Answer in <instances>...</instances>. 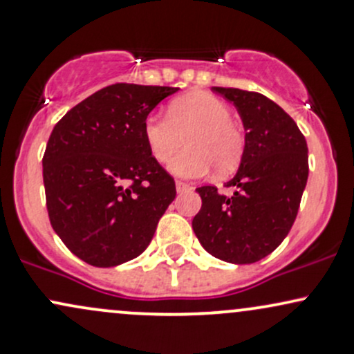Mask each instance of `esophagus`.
Wrapping results in <instances>:
<instances>
[{"label":"esophagus","instance_id":"1","mask_svg":"<svg viewBox=\"0 0 354 354\" xmlns=\"http://www.w3.org/2000/svg\"><path fill=\"white\" fill-rule=\"evenodd\" d=\"M176 187H177V192H184V191H189V189H192V185L187 184V182L177 180Z\"/></svg>","mask_w":354,"mask_h":354}]
</instances>
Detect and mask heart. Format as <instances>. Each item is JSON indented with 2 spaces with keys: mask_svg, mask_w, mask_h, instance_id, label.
Here are the masks:
<instances>
[{
  "mask_svg": "<svg viewBox=\"0 0 354 354\" xmlns=\"http://www.w3.org/2000/svg\"><path fill=\"white\" fill-rule=\"evenodd\" d=\"M143 136L158 163L169 162L185 138L187 148L169 165L178 177H203L212 167L226 176L245 153V135L231 118V108L209 93H189L170 102L167 116H147Z\"/></svg>",
  "mask_w": 354,
  "mask_h": 354,
  "instance_id": "b5f03b06",
  "label": "heart"
}]
</instances>
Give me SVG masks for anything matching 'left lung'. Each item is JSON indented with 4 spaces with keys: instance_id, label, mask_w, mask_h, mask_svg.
Here are the masks:
<instances>
[{
    "instance_id": "left-lung-1",
    "label": "left lung",
    "mask_w": 354,
    "mask_h": 354,
    "mask_svg": "<svg viewBox=\"0 0 354 354\" xmlns=\"http://www.w3.org/2000/svg\"><path fill=\"white\" fill-rule=\"evenodd\" d=\"M236 106L245 127V153L226 187H197L203 206L192 230L207 253L227 263H254L290 231L309 176L307 142L295 121L260 93L212 87Z\"/></svg>"
}]
</instances>
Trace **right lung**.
Instances as JSON below:
<instances>
[{
    "label": "right lung",
    "instance_id": "1",
    "mask_svg": "<svg viewBox=\"0 0 354 354\" xmlns=\"http://www.w3.org/2000/svg\"><path fill=\"white\" fill-rule=\"evenodd\" d=\"M178 87L113 84L55 124L44 153L48 219L64 245L93 267L145 252L176 199V182L153 160L143 123Z\"/></svg>",
    "mask_w": 354,
    "mask_h": 354
}]
</instances>
